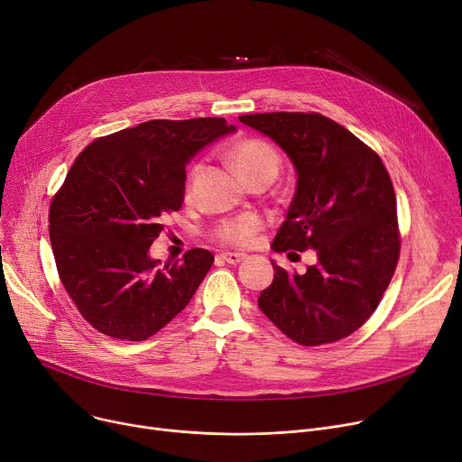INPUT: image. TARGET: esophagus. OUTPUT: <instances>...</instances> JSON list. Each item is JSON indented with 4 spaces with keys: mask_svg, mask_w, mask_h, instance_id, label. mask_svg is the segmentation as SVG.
<instances>
[{
    "mask_svg": "<svg viewBox=\"0 0 462 462\" xmlns=\"http://www.w3.org/2000/svg\"><path fill=\"white\" fill-rule=\"evenodd\" d=\"M218 258H223L228 263H239V262L245 260V254L244 253H221V254H218Z\"/></svg>",
    "mask_w": 462,
    "mask_h": 462,
    "instance_id": "1",
    "label": "esophagus"
}]
</instances>
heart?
<instances>
[{"label": "heart", "mask_w": 462, "mask_h": 462, "mask_svg": "<svg viewBox=\"0 0 462 462\" xmlns=\"http://www.w3.org/2000/svg\"><path fill=\"white\" fill-rule=\"evenodd\" d=\"M228 159L232 161L234 168L237 170V174L244 178L245 181L262 178V176H270L275 178L279 168H281V155L273 148L270 142H265L262 138H241L237 140L232 148L228 150ZM199 166L190 168L189 180L197 174ZM263 223L258 215L245 213L234 218H226V221L218 223L217 228L213 230V237L223 245H232V247H249L254 244V239L258 232L262 230Z\"/></svg>", "instance_id": "obj_1"}]
</instances>
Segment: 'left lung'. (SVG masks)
Masks as SVG:
<instances>
[{
    "label": "left lung",
    "mask_w": 462,
    "mask_h": 462,
    "mask_svg": "<svg viewBox=\"0 0 462 462\" xmlns=\"http://www.w3.org/2000/svg\"><path fill=\"white\" fill-rule=\"evenodd\" d=\"M275 140L296 166L298 187L273 251L314 249L319 263L290 273L273 263L260 310L303 346L341 341L369 320L401 253L390 174L367 143L317 112L239 116Z\"/></svg>",
    "instance_id": "obj_1"
}]
</instances>
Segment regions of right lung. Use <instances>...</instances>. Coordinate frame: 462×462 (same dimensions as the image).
<instances>
[{"label": "right lung", "mask_w": 462, "mask_h": 462, "mask_svg": "<svg viewBox=\"0 0 462 462\" xmlns=\"http://www.w3.org/2000/svg\"><path fill=\"white\" fill-rule=\"evenodd\" d=\"M236 131L225 117L152 119L93 140L54 194L48 221L60 279L84 320L145 341L187 307L213 263L206 249L161 262L150 247L185 197V164Z\"/></svg>", "instance_id": "obj_1"}]
</instances>
